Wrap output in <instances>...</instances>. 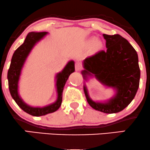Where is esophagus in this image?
I'll list each match as a JSON object with an SVG mask.
<instances>
[{
    "label": "esophagus",
    "mask_w": 150,
    "mask_h": 150,
    "mask_svg": "<svg viewBox=\"0 0 150 150\" xmlns=\"http://www.w3.org/2000/svg\"><path fill=\"white\" fill-rule=\"evenodd\" d=\"M82 68V64H81L80 62H76V63H75V70H80Z\"/></svg>",
    "instance_id": "1"
}]
</instances>
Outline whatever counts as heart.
I'll list each match as a JSON object with an SVG mask.
<instances>
[{
    "instance_id": "1",
    "label": "heart",
    "mask_w": 150,
    "mask_h": 150,
    "mask_svg": "<svg viewBox=\"0 0 150 150\" xmlns=\"http://www.w3.org/2000/svg\"><path fill=\"white\" fill-rule=\"evenodd\" d=\"M92 49L94 50V51H98V50L101 49V48H102L103 44L102 42H101V41L99 40V39L93 38V39L89 40V43H92Z\"/></svg>"
}]
</instances>
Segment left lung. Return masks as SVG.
Listing matches in <instances>:
<instances>
[{
  "mask_svg": "<svg viewBox=\"0 0 150 150\" xmlns=\"http://www.w3.org/2000/svg\"><path fill=\"white\" fill-rule=\"evenodd\" d=\"M103 36L107 49L86 58L82 74L85 80L87 76H94L102 84L116 89V93L106 102L100 103L89 98L85 85L84 92L87 102L94 109L105 113H118L130 104L138 89V56L131 44L119 34Z\"/></svg>",
  "mask_w": 150,
  "mask_h": 150,
  "instance_id": "1",
  "label": "left lung"
}]
</instances>
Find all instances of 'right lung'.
Segmentation results:
<instances>
[{"label": "right lung", "mask_w": 150, "mask_h": 150, "mask_svg": "<svg viewBox=\"0 0 150 150\" xmlns=\"http://www.w3.org/2000/svg\"><path fill=\"white\" fill-rule=\"evenodd\" d=\"M47 34L48 32H32L27 34L23 44L19 46L13 53L11 63L8 72V87L12 97L24 111L34 116H44L48 113L57 111L61 105L63 90L65 82L68 80L70 74L75 71V63L73 61H70L65 65L64 69L61 73L56 75V88H57L58 98L56 102L52 104L42 108L32 107L25 104L20 97L18 94V82L24 63L34 45Z\"/></svg>", "instance_id": "right-lung-1"}]
</instances>
